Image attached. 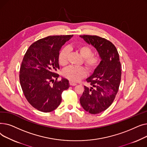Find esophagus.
<instances>
[{"instance_id": "obj_1", "label": "esophagus", "mask_w": 147, "mask_h": 147, "mask_svg": "<svg viewBox=\"0 0 147 147\" xmlns=\"http://www.w3.org/2000/svg\"><path fill=\"white\" fill-rule=\"evenodd\" d=\"M69 84H70L71 86H76L77 84L76 83H74L73 82H69Z\"/></svg>"}]
</instances>
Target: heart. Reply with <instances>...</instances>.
Masks as SVG:
<instances>
[{"label":"heart","mask_w":147,"mask_h":147,"mask_svg":"<svg viewBox=\"0 0 147 147\" xmlns=\"http://www.w3.org/2000/svg\"><path fill=\"white\" fill-rule=\"evenodd\" d=\"M83 58V63L89 71H94L99 65L101 58L97 55L93 54V50L90 46L85 45H79L76 48ZM68 51L63 48L60 51L58 55V63L62 66H65L68 63ZM87 69L84 67L71 66L65 68L63 75L71 81L76 82L84 78L87 74Z\"/></svg>","instance_id":"b5f03b06"}]
</instances>
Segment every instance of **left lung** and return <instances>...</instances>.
Instances as JSON below:
<instances>
[{
	"instance_id": "left-lung-1",
	"label": "left lung",
	"mask_w": 147,
	"mask_h": 147,
	"mask_svg": "<svg viewBox=\"0 0 147 147\" xmlns=\"http://www.w3.org/2000/svg\"><path fill=\"white\" fill-rule=\"evenodd\" d=\"M80 37L96 49L101 59L93 74L86 79L92 87L84 86L80 98L83 109L96 114L107 110L114 101L121 81V65L118 51L110 41L97 36Z\"/></svg>"
}]
</instances>
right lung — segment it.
<instances>
[{
	"label": "right lung",
	"mask_w": 147,
	"mask_h": 147,
	"mask_svg": "<svg viewBox=\"0 0 147 147\" xmlns=\"http://www.w3.org/2000/svg\"><path fill=\"white\" fill-rule=\"evenodd\" d=\"M73 35L49 36L30 46L20 69L23 93L37 110L49 113L59 105L62 93L69 87L67 79L58 81V55L63 46ZM56 80H55V79Z\"/></svg>",
	"instance_id": "obj_1"
}]
</instances>
